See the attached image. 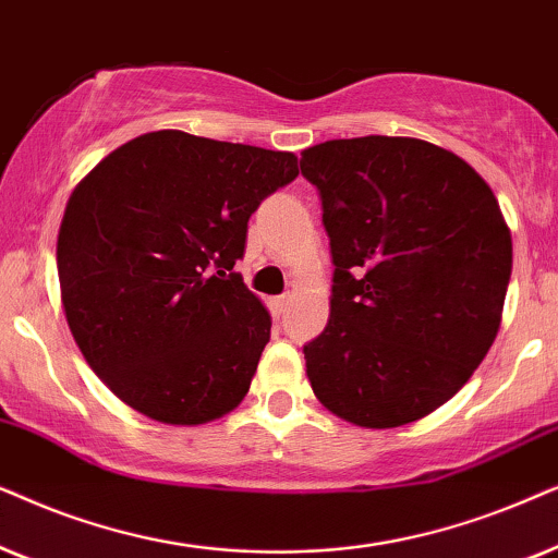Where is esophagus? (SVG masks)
Listing matches in <instances>:
<instances>
[{"label":"esophagus","instance_id":"1","mask_svg":"<svg viewBox=\"0 0 558 558\" xmlns=\"http://www.w3.org/2000/svg\"><path fill=\"white\" fill-rule=\"evenodd\" d=\"M288 301H291V295H288V293H283V295H278V299H275L272 301V308H275V314H283V311L288 308Z\"/></svg>","mask_w":558,"mask_h":558}]
</instances>
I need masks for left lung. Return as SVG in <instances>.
Wrapping results in <instances>:
<instances>
[{
	"mask_svg": "<svg viewBox=\"0 0 558 558\" xmlns=\"http://www.w3.org/2000/svg\"><path fill=\"white\" fill-rule=\"evenodd\" d=\"M329 234L326 329L303 344L316 398L396 428L447 403L500 329L512 270L495 193L454 153L413 137L329 140L301 155Z\"/></svg>",
	"mask_w": 558,
	"mask_h": 558,
	"instance_id": "8db88e82",
	"label": "left lung"
}]
</instances>
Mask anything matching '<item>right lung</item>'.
<instances>
[{
  "label": "right lung",
  "mask_w": 558,
  "mask_h": 558,
  "mask_svg": "<svg viewBox=\"0 0 558 558\" xmlns=\"http://www.w3.org/2000/svg\"><path fill=\"white\" fill-rule=\"evenodd\" d=\"M295 175L293 153L162 130L76 185L58 232L63 308L119 400L178 426L242 403L270 314L234 265L252 214Z\"/></svg>",
  "instance_id": "add662e5"
}]
</instances>
